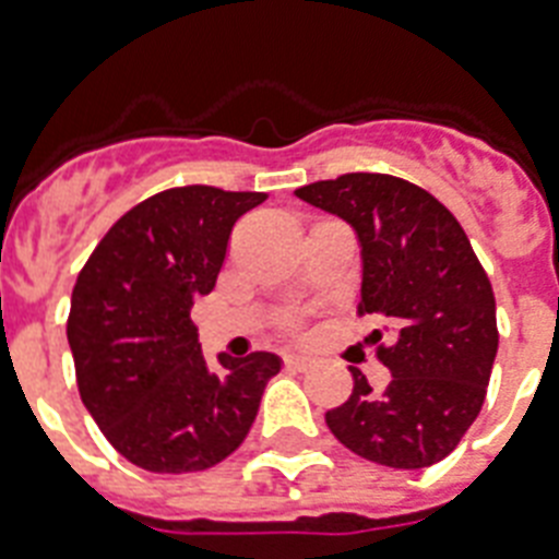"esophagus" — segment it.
<instances>
[{"mask_svg":"<svg viewBox=\"0 0 559 559\" xmlns=\"http://www.w3.org/2000/svg\"><path fill=\"white\" fill-rule=\"evenodd\" d=\"M313 362L316 359L310 357V354H301V350H296V354H287V357H284V366L293 368V371H305V368H310Z\"/></svg>","mask_w":559,"mask_h":559,"instance_id":"34e87169","label":"esophagus"}]
</instances>
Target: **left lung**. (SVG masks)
I'll list each match as a JSON object with an SVG mask.
<instances>
[{"instance_id":"left-lung-1","label":"left lung","mask_w":559,"mask_h":559,"mask_svg":"<svg viewBox=\"0 0 559 559\" xmlns=\"http://www.w3.org/2000/svg\"><path fill=\"white\" fill-rule=\"evenodd\" d=\"M296 197L357 231L359 313L394 324V345L377 350L389 385L373 391L350 368L354 391L324 420L373 464H438L481 412L499 348L493 287L464 228L432 193L389 174H345Z\"/></svg>"}]
</instances>
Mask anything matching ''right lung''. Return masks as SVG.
<instances>
[{"label":"right lung","mask_w":559,"mask_h":559,"mask_svg":"<svg viewBox=\"0 0 559 559\" xmlns=\"http://www.w3.org/2000/svg\"><path fill=\"white\" fill-rule=\"evenodd\" d=\"M266 193L186 186L130 209L78 275L69 348L83 406L135 467L197 473L249 435L281 357H202L191 307L209 296L237 217Z\"/></svg>","instance_id":"right-lung-1"}]
</instances>
